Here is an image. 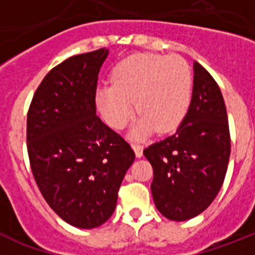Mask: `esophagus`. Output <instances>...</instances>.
I'll list each match as a JSON object with an SVG mask.
<instances>
[{"label": "esophagus", "instance_id": "34e87169", "mask_svg": "<svg viewBox=\"0 0 255 255\" xmlns=\"http://www.w3.org/2000/svg\"><path fill=\"white\" fill-rule=\"evenodd\" d=\"M132 148H134V152L136 154V157H141L143 155V145L141 144H132Z\"/></svg>", "mask_w": 255, "mask_h": 255}]
</instances>
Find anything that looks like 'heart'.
Returning <instances> with one entry per match:
<instances>
[{"label": "heart", "mask_w": 255, "mask_h": 255, "mask_svg": "<svg viewBox=\"0 0 255 255\" xmlns=\"http://www.w3.org/2000/svg\"><path fill=\"white\" fill-rule=\"evenodd\" d=\"M112 85L98 88L97 107L115 129L130 120L134 106L140 112L131 135L135 139L157 130L172 131L188 114L193 92L190 66L179 56L138 53L121 61L112 71Z\"/></svg>", "instance_id": "1"}]
</instances>
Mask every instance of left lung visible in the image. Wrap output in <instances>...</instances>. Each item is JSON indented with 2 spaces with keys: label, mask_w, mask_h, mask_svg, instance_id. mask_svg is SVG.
Masks as SVG:
<instances>
[{
  "label": "left lung",
  "mask_w": 255,
  "mask_h": 255,
  "mask_svg": "<svg viewBox=\"0 0 255 255\" xmlns=\"http://www.w3.org/2000/svg\"><path fill=\"white\" fill-rule=\"evenodd\" d=\"M231 139L224 97L216 80L194 62L188 114L176 132L144 149L153 167L154 204L172 221L206 211L226 176Z\"/></svg>",
  "instance_id": "left-lung-1"
}]
</instances>
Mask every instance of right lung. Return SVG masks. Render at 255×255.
<instances>
[{
	"instance_id": "obj_1",
	"label": "right lung",
	"mask_w": 255,
	"mask_h": 255,
	"mask_svg": "<svg viewBox=\"0 0 255 255\" xmlns=\"http://www.w3.org/2000/svg\"><path fill=\"white\" fill-rule=\"evenodd\" d=\"M108 49L67 58L44 76L26 119V147L40 193L67 224L94 229L116 208L135 159L130 144L96 115L98 74Z\"/></svg>"
}]
</instances>
